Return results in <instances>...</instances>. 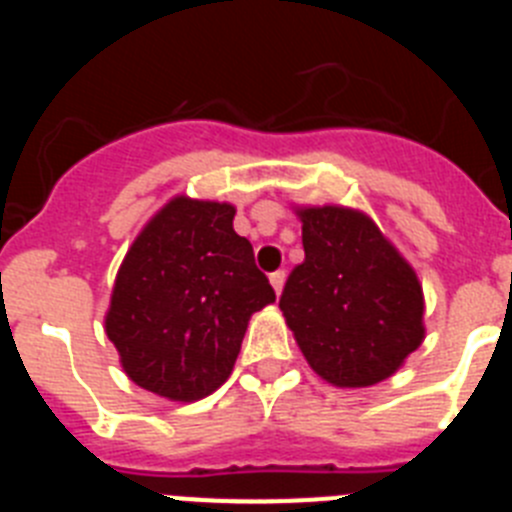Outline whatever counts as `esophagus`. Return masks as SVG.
<instances>
[{
  "instance_id": "esophagus-1",
  "label": "esophagus",
  "mask_w": 512,
  "mask_h": 512,
  "mask_svg": "<svg viewBox=\"0 0 512 512\" xmlns=\"http://www.w3.org/2000/svg\"><path fill=\"white\" fill-rule=\"evenodd\" d=\"M284 279H287L284 269H279V271H274V274H269V282H271V287H274V292H277V295H282Z\"/></svg>"
}]
</instances>
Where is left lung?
<instances>
[{
  "instance_id": "obj_1",
  "label": "left lung",
  "mask_w": 512,
  "mask_h": 512,
  "mask_svg": "<svg viewBox=\"0 0 512 512\" xmlns=\"http://www.w3.org/2000/svg\"><path fill=\"white\" fill-rule=\"evenodd\" d=\"M305 261L279 297L307 364L336 387H369L423 341V289L377 225L346 207H307Z\"/></svg>"
}]
</instances>
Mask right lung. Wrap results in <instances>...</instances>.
<instances>
[{"label":"right lung","instance_id":"add662e5","mask_svg":"<svg viewBox=\"0 0 512 512\" xmlns=\"http://www.w3.org/2000/svg\"><path fill=\"white\" fill-rule=\"evenodd\" d=\"M233 215L230 205L176 197L122 261L104 328L143 390L179 402L215 392L248 318L277 300Z\"/></svg>","mask_w":512,"mask_h":512}]
</instances>
